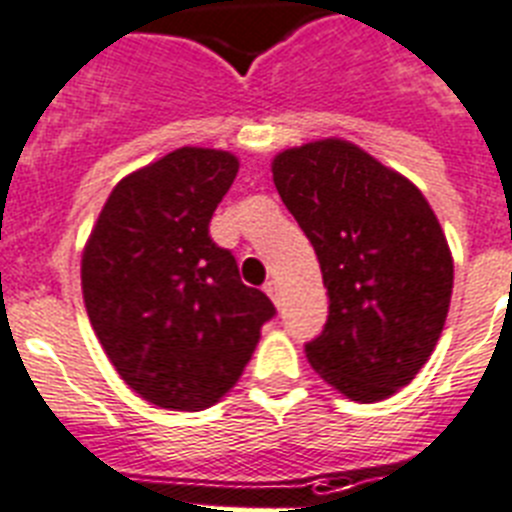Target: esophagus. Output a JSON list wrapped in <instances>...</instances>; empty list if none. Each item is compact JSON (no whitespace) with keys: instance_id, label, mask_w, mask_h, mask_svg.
Returning <instances> with one entry per match:
<instances>
[{"instance_id":"obj_1","label":"esophagus","mask_w":512,"mask_h":512,"mask_svg":"<svg viewBox=\"0 0 512 512\" xmlns=\"http://www.w3.org/2000/svg\"><path fill=\"white\" fill-rule=\"evenodd\" d=\"M264 293L269 295V298H272L274 301V306H282V295H280V282L277 280H269L264 285Z\"/></svg>"}]
</instances>
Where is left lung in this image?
<instances>
[{"label": "left lung", "instance_id": "8db88e82", "mask_svg": "<svg viewBox=\"0 0 512 512\" xmlns=\"http://www.w3.org/2000/svg\"><path fill=\"white\" fill-rule=\"evenodd\" d=\"M272 180L329 295L308 363L348 400L392 398L424 369L450 311L453 253L437 214L408 177L345 138L280 151Z\"/></svg>", "mask_w": 512, "mask_h": 512}]
</instances>
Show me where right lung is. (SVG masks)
Listing matches in <instances>:
<instances>
[{
    "instance_id": "right-lung-1",
    "label": "right lung",
    "mask_w": 512,
    "mask_h": 512,
    "mask_svg": "<svg viewBox=\"0 0 512 512\" xmlns=\"http://www.w3.org/2000/svg\"><path fill=\"white\" fill-rule=\"evenodd\" d=\"M238 156L183 146L114 185L80 256L88 319L114 371L146 403L204 411L225 398L274 306L240 282L209 222Z\"/></svg>"
}]
</instances>
